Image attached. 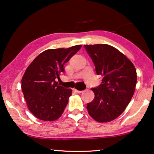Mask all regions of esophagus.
Instances as JSON below:
<instances>
[{
  "instance_id": "esophagus-1",
  "label": "esophagus",
  "mask_w": 154,
  "mask_h": 154,
  "mask_svg": "<svg viewBox=\"0 0 154 154\" xmlns=\"http://www.w3.org/2000/svg\"><path fill=\"white\" fill-rule=\"evenodd\" d=\"M75 91L77 93V94H81V93L83 92V91H79V90H77V89H75Z\"/></svg>"
}]
</instances>
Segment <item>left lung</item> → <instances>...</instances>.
<instances>
[{"label":"left lung","instance_id":"obj_1","mask_svg":"<svg viewBox=\"0 0 154 154\" xmlns=\"http://www.w3.org/2000/svg\"><path fill=\"white\" fill-rule=\"evenodd\" d=\"M102 83L91 89L95 98L87 103L89 115L98 122H109L120 116L133 98L137 83L136 69L118 49L108 45H85Z\"/></svg>","mask_w":154,"mask_h":154}]
</instances>
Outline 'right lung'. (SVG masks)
I'll return each mask as SVG.
<instances>
[{
	"instance_id": "1",
	"label": "right lung",
	"mask_w": 154,
	"mask_h": 154,
	"mask_svg": "<svg viewBox=\"0 0 154 154\" xmlns=\"http://www.w3.org/2000/svg\"><path fill=\"white\" fill-rule=\"evenodd\" d=\"M81 47L75 45L68 49H47L26 70L21 90L28 108L39 119L53 121L63 113L72 90L60 86L56 79L64 72V65Z\"/></svg>"
}]
</instances>
